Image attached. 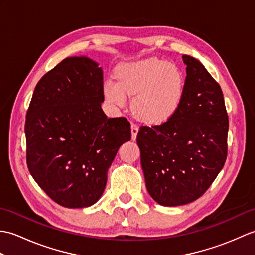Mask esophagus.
Returning <instances> with one entry per match:
<instances>
[{
    "mask_svg": "<svg viewBox=\"0 0 255 255\" xmlns=\"http://www.w3.org/2000/svg\"><path fill=\"white\" fill-rule=\"evenodd\" d=\"M138 131H139V127L137 124H131V138L132 140H134L137 138V134H138Z\"/></svg>",
    "mask_w": 255,
    "mask_h": 255,
    "instance_id": "obj_1",
    "label": "esophagus"
}]
</instances>
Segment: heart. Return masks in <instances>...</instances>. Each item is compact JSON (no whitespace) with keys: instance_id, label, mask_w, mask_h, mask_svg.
<instances>
[{"instance_id":"b5f03b06","label":"heart","mask_w":255,"mask_h":255,"mask_svg":"<svg viewBox=\"0 0 255 255\" xmlns=\"http://www.w3.org/2000/svg\"><path fill=\"white\" fill-rule=\"evenodd\" d=\"M116 75L117 81L107 80L103 85L105 100L122 107L126 104V93L132 95V111L145 123L167 121L181 104L185 79L174 64L144 59L121 64Z\"/></svg>"}]
</instances>
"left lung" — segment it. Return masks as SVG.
Wrapping results in <instances>:
<instances>
[{"label": "left lung", "instance_id": "obj_1", "mask_svg": "<svg viewBox=\"0 0 255 255\" xmlns=\"http://www.w3.org/2000/svg\"><path fill=\"white\" fill-rule=\"evenodd\" d=\"M182 58L186 79L177 111L158 126H141L137 136L145 186L167 207L202 196L227 158L229 119L223 91L202 62Z\"/></svg>", "mask_w": 255, "mask_h": 255}]
</instances>
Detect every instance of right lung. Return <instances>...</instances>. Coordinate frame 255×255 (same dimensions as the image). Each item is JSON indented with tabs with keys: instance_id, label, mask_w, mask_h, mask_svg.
Instances as JSON below:
<instances>
[{
	"instance_id": "obj_1",
	"label": "right lung",
	"mask_w": 255,
	"mask_h": 255,
	"mask_svg": "<svg viewBox=\"0 0 255 255\" xmlns=\"http://www.w3.org/2000/svg\"><path fill=\"white\" fill-rule=\"evenodd\" d=\"M103 70L88 57H70L37 83L27 111V166L48 196L67 208L94 205L119 147L131 139L125 117L101 107Z\"/></svg>"
}]
</instances>
